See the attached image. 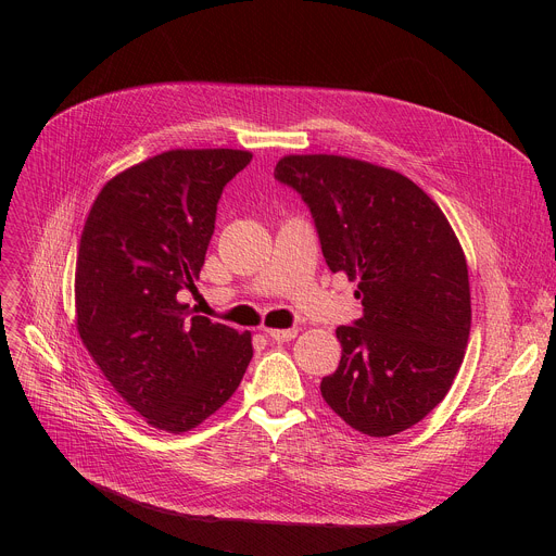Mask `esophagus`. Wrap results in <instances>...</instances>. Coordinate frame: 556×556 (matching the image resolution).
<instances>
[{
  "label": "esophagus",
  "instance_id": "obj_1",
  "mask_svg": "<svg viewBox=\"0 0 556 556\" xmlns=\"http://www.w3.org/2000/svg\"><path fill=\"white\" fill-rule=\"evenodd\" d=\"M263 333H266L275 342H288L298 336V329L295 327L293 329H263Z\"/></svg>",
  "mask_w": 556,
  "mask_h": 556
}]
</instances>
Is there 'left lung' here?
<instances>
[{"label": "left lung", "mask_w": 556, "mask_h": 556, "mask_svg": "<svg viewBox=\"0 0 556 556\" xmlns=\"http://www.w3.org/2000/svg\"><path fill=\"white\" fill-rule=\"evenodd\" d=\"M275 180L302 195L331 273L358 281L363 317L336 336L319 390L369 437L419 424L448 394L471 331L469 270L442 210L405 175L340 155H288Z\"/></svg>", "instance_id": "1"}]
</instances>
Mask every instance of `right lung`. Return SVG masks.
Returning <instances> with one entry per match:
<instances>
[{
	"mask_svg": "<svg viewBox=\"0 0 556 556\" xmlns=\"http://www.w3.org/2000/svg\"><path fill=\"white\" fill-rule=\"evenodd\" d=\"M248 151H166L112 178L85 220L76 319L112 388L168 432L202 424L237 392L252 338L191 315L193 288L227 182Z\"/></svg>",
	"mask_w": 556,
	"mask_h": 556,
	"instance_id": "obj_1",
	"label": "right lung"
}]
</instances>
